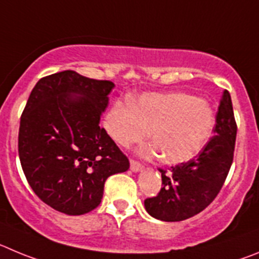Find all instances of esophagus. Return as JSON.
<instances>
[{"label": "esophagus", "mask_w": 259, "mask_h": 259, "mask_svg": "<svg viewBox=\"0 0 259 259\" xmlns=\"http://www.w3.org/2000/svg\"><path fill=\"white\" fill-rule=\"evenodd\" d=\"M143 169V165L139 164L138 161H135V160H130V170L137 173V171H141Z\"/></svg>", "instance_id": "1"}]
</instances>
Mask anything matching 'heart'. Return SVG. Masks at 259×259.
Here are the masks:
<instances>
[{"label":"heart","instance_id":"heart-1","mask_svg":"<svg viewBox=\"0 0 259 259\" xmlns=\"http://www.w3.org/2000/svg\"><path fill=\"white\" fill-rule=\"evenodd\" d=\"M215 115L210 104L187 93H146L129 102H115L104 117L113 142L130 147L150 132L152 144L144 155L161 156L167 165L192 160L210 139Z\"/></svg>","mask_w":259,"mask_h":259}]
</instances>
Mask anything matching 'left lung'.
<instances>
[{
    "instance_id": "8db88e82",
    "label": "left lung",
    "mask_w": 259,
    "mask_h": 259,
    "mask_svg": "<svg viewBox=\"0 0 259 259\" xmlns=\"http://www.w3.org/2000/svg\"><path fill=\"white\" fill-rule=\"evenodd\" d=\"M237 126L231 95L222 94L213 137L195 158L161 171L157 196L144 200L147 213L165 222H179L204 210L220 193L234 160Z\"/></svg>"
}]
</instances>
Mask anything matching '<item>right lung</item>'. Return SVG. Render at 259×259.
<instances>
[{
  "label": "right lung",
  "instance_id": "1",
  "mask_svg": "<svg viewBox=\"0 0 259 259\" xmlns=\"http://www.w3.org/2000/svg\"><path fill=\"white\" fill-rule=\"evenodd\" d=\"M115 83L63 71L42 77L20 117L18 150L28 183L60 213L81 215L101 204L104 182L129 160L99 126Z\"/></svg>",
  "mask_w": 259,
  "mask_h": 259
}]
</instances>
